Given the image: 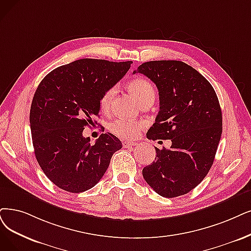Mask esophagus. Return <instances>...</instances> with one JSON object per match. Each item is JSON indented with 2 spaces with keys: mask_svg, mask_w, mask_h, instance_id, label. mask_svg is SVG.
Segmentation results:
<instances>
[{
  "mask_svg": "<svg viewBox=\"0 0 251 251\" xmlns=\"http://www.w3.org/2000/svg\"><path fill=\"white\" fill-rule=\"evenodd\" d=\"M135 145H137V143H136V142H133V141H126V140H124V141H123V146H124L125 148L133 147V146H135Z\"/></svg>",
  "mask_w": 251,
  "mask_h": 251,
  "instance_id": "esophagus-1",
  "label": "esophagus"
}]
</instances>
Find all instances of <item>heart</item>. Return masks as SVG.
Instances as JSON below:
<instances>
[{"label": "heart", "instance_id": "heart-1", "mask_svg": "<svg viewBox=\"0 0 251 251\" xmlns=\"http://www.w3.org/2000/svg\"><path fill=\"white\" fill-rule=\"evenodd\" d=\"M128 88L131 89L132 94L137 99L138 103L141 105L142 103L149 101V100H153L155 98V89L152 83L148 81L147 79L142 77H137L133 79L128 84ZM116 94V87L112 86L108 88L107 91L103 93L100 99V107L102 110H108L111 106L113 101V98ZM143 123L134 122V120H129L126 118H117L114 122H112L109 126L110 132L112 134L126 138V139H133L136 138L140 134V129L143 126Z\"/></svg>", "mask_w": 251, "mask_h": 251}]
</instances>
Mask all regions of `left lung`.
Returning a JSON list of instances; mask_svg holds the SVG:
<instances>
[{
  "mask_svg": "<svg viewBox=\"0 0 251 251\" xmlns=\"http://www.w3.org/2000/svg\"><path fill=\"white\" fill-rule=\"evenodd\" d=\"M156 85L159 111L146 134L171 140L170 149L155 147V160L142 170L145 181L165 198L185 195L211 168L223 132V115L212 85L180 61H151L139 66Z\"/></svg>",
  "mask_w": 251,
  "mask_h": 251,
  "instance_id": "left-lung-1",
  "label": "left lung"
}]
</instances>
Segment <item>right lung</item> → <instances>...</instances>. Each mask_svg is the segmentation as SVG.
<instances>
[{"label":"right lung","instance_id":"add662e5","mask_svg":"<svg viewBox=\"0 0 251 251\" xmlns=\"http://www.w3.org/2000/svg\"><path fill=\"white\" fill-rule=\"evenodd\" d=\"M132 62L82 58L47 74L34 95L29 111L38 164L47 178L70 193L94 187L104 176L113 153L123 147L111 133L91 144L84 126L99 116L100 99L128 71Z\"/></svg>","mask_w":251,"mask_h":251}]
</instances>
